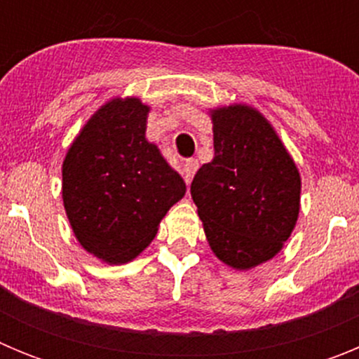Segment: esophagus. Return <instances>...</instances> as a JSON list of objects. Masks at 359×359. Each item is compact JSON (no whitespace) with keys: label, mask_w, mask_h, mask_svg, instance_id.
I'll return each instance as SVG.
<instances>
[{"label":"esophagus","mask_w":359,"mask_h":359,"mask_svg":"<svg viewBox=\"0 0 359 359\" xmlns=\"http://www.w3.org/2000/svg\"><path fill=\"white\" fill-rule=\"evenodd\" d=\"M199 163L198 160H194V158H190V160H185V163H183V180H185V183L189 185L190 182H192V177H194L196 170H198Z\"/></svg>","instance_id":"1"}]
</instances>
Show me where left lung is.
I'll return each instance as SVG.
<instances>
[{
	"label": "left lung",
	"instance_id": "obj_1",
	"mask_svg": "<svg viewBox=\"0 0 359 359\" xmlns=\"http://www.w3.org/2000/svg\"><path fill=\"white\" fill-rule=\"evenodd\" d=\"M212 122L214 160L198 170L190 194L215 255L248 269L271 259L291 236L300 176L259 111L221 107Z\"/></svg>",
	"mask_w": 359,
	"mask_h": 359
}]
</instances>
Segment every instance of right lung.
Segmentation results:
<instances>
[{"label":"right lung","mask_w":359,"mask_h":359,"mask_svg":"<svg viewBox=\"0 0 359 359\" xmlns=\"http://www.w3.org/2000/svg\"><path fill=\"white\" fill-rule=\"evenodd\" d=\"M149 107L107 102L91 116L62 163V199L79 243L113 264L135 259L185 196V182L145 140Z\"/></svg>","instance_id":"add662e5"}]
</instances>
